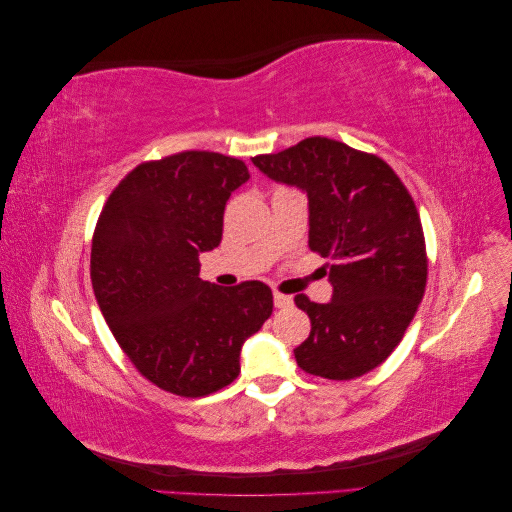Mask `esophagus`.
Wrapping results in <instances>:
<instances>
[{
  "label": "esophagus",
  "instance_id": "obj_1",
  "mask_svg": "<svg viewBox=\"0 0 512 512\" xmlns=\"http://www.w3.org/2000/svg\"><path fill=\"white\" fill-rule=\"evenodd\" d=\"M273 303L275 307H290L292 305V297L290 294H282V292H273Z\"/></svg>",
  "mask_w": 512,
  "mask_h": 512
}]
</instances>
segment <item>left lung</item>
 <instances>
[{"label":"left lung","instance_id":"8db88e82","mask_svg":"<svg viewBox=\"0 0 512 512\" xmlns=\"http://www.w3.org/2000/svg\"><path fill=\"white\" fill-rule=\"evenodd\" d=\"M252 162L307 192L309 247L331 260V303L294 297L312 322L294 348L297 365L327 380L367 374L397 348L427 284L425 235L408 188L374 153L324 136Z\"/></svg>","mask_w":512,"mask_h":512}]
</instances>
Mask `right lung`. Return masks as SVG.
<instances>
[{
	"label": "right lung",
	"instance_id": "add662e5",
	"mask_svg": "<svg viewBox=\"0 0 512 512\" xmlns=\"http://www.w3.org/2000/svg\"><path fill=\"white\" fill-rule=\"evenodd\" d=\"M250 179L243 160L181 151L132 168L108 196L91 241V286L132 365L179 397L239 376L241 346L273 312L271 288L198 277V254L222 241L224 207Z\"/></svg>",
	"mask_w": 512,
	"mask_h": 512
}]
</instances>
